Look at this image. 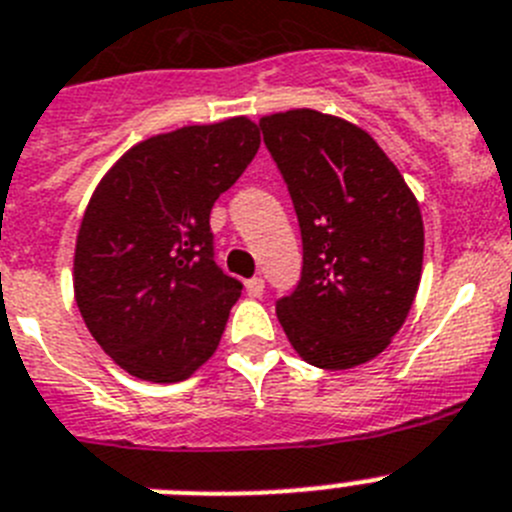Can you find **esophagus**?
Wrapping results in <instances>:
<instances>
[{"label": "esophagus", "mask_w": 512, "mask_h": 512, "mask_svg": "<svg viewBox=\"0 0 512 512\" xmlns=\"http://www.w3.org/2000/svg\"><path fill=\"white\" fill-rule=\"evenodd\" d=\"M246 292H248V297H261L264 295V279L261 277H251L246 282Z\"/></svg>", "instance_id": "34e87169"}]
</instances>
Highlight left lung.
<instances>
[{
  "instance_id": "left-lung-1",
  "label": "left lung",
  "mask_w": 512,
  "mask_h": 512,
  "mask_svg": "<svg viewBox=\"0 0 512 512\" xmlns=\"http://www.w3.org/2000/svg\"><path fill=\"white\" fill-rule=\"evenodd\" d=\"M302 235L297 287L277 318L320 369L366 364L402 328L423 269V217L369 133L315 110L261 117Z\"/></svg>"
}]
</instances>
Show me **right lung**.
<instances>
[{
    "instance_id": "1",
    "label": "right lung",
    "mask_w": 512,
    "mask_h": 512,
    "mask_svg": "<svg viewBox=\"0 0 512 512\" xmlns=\"http://www.w3.org/2000/svg\"><path fill=\"white\" fill-rule=\"evenodd\" d=\"M261 146L246 117L153 135L99 182L76 238L74 292L94 341L146 382L215 354L243 284L215 264L210 212Z\"/></svg>"
}]
</instances>
